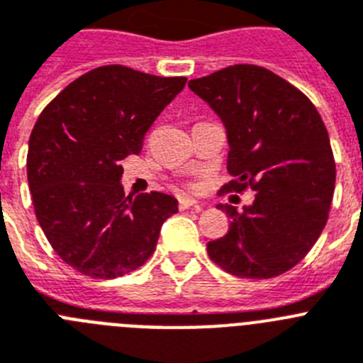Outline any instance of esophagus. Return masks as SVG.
<instances>
[{"label": "esophagus", "instance_id": "esophagus-1", "mask_svg": "<svg viewBox=\"0 0 363 363\" xmlns=\"http://www.w3.org/2000/svg\"><path fill=\"white\" fill-rule=\"evenodd\" d=\"M179 208H181V210H188V208H197V210H201V204L197 203V201L184 197V199L179 201Z\"/></svg>", "mask_w": 363, "mask_h": 363}]
</instances>
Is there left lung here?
<instances>
[{
  "label": "left lung",
  "instance_id": "left-lung-1",
  "mask_svg": "<svg viewBox=\"0 0 363 363\" xmlns=\"http://www.w3.org/2000/svg\"><path fill=\"white\" fill-rule=\"evenodd\" d=\"M188 87L226 129V168L254 203L230 216L226 235L206 245L208 256L239 277L269 279L307 256L325 228L336 181L329 133L301 91L257 65H232Z\"/></svg>",
  "mask_w": 363,
  "mask_h": 363
}]
</instances>
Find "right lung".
I'll return each instance as SVG.
<instances>
[{"label": "right lung", "mask_w": 363, "mask_h": 363, "mask_svg": "<svg viewBox=\"0 0 363 363\" xmlns=\"http://www.w3.org/2000/svg\"><path fill=\"white\" fill-rule=\"evenodd\" d=\"M186 86L124 65L69 84L29 138L27 177L43 234L69 267L100 279L133 272L155 252L172 195L125 197L121 160L138 155L150 125Z\"/></svg>", "instance_id": "1"}]
</instances>
